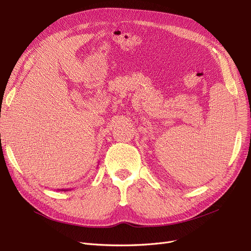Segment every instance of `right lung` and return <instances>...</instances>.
<instances>
[{
	"instance_id": "right-lung-1",
	"label": "right lung",
	"mask_w": 251,
	"mask_h": 251,
	"mask_svg": "<svg viewBox=\"0 0 251 251\" xmlns=\"http://www.w3.org/2000/svg\"><path fill=\"white\" fill-rule=\"evenodd\" d=\"M59 190H60V189H59ZM62 190H63V191H67V190H69V189H62Z\"/></svg>"
}]
</instances>
